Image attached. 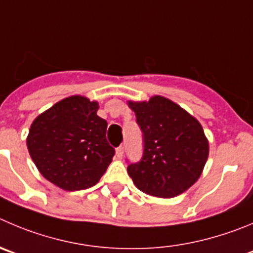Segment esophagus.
Segmentation results:
<instances>
[{
	"instance_id": "34e87169",
	"label": "esophagus",
	"mask_w": 253,
	"mask_h": 253,
	"mask_svg": "<svg viewBox=\"0 0 253 253\" xmlns=\"http://www.w3.org/2000/svg\"><path fill=\"white\" fill-rule=\"evenodd\" d=\"M115 155H117L118 159H122L123 155H124V148H123V146L117 148V150H115Z\"/></svg>"
}]
</instances>
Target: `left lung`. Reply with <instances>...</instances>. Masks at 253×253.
I'll use <instances>...</instances> for the list:
<instances>
[{
	"label": "left lung",
	"instance_id": "obj_1",
	"mask_svg": "<svg viewBox=\"0 0 253 253\" xmlns=\"http://www.w3.org/2000/svg\"><path fill=\"white\" fill-rule=\"evenodd\" d=\"M128 105L144 134V155L128 174L144 194L171 199L199 180L209 158V140L200 122L161 95Z\"/></svg>",
	"mask_w": 253,
	"mask_h": 253
}]
</instances>
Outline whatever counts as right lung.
<instances>
[{"mask_svg":"<svg viewBox=\"0 0 253 253\" xmlns=\"http://www.w3.org/2000/svg\"><path fill=\"white\" fill-rule=\"evenodd\" d=\"M98 102L71 95L41 113L31 124L27 148L43 177L77 191L97 184L107 171L114 149L107 141V122Z\"/></svg>","mask_w":253,"mask_h":253,"instance_id":"obj_1","label":"right lung"}]
</instances>
